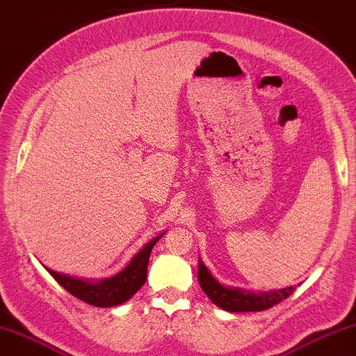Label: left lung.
Listing matches in <instances>:
<instances>
[{
    "label": "left lung",
    "instance_id": "1",
    "mask_svg": "<svg viewBox=\"0 0 356 356\" xmlns=\"http://www.w3.org/2000/svg\"><path fill=\"white\" fill-rule=\"evenodd\" d=\"M198 282L202 291L211 298V301L220 309L227 312H259L275 306L280 301L289 298L295 286H286L280 290H269V291H247L242 289H233L227 286L213 277L211 270L207 269L204 261L198 259Z\"/></svg>",
    "mask_w": 356,
    "mask_h": 356
}]
</instances>
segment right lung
Segmentation results:
<instances>
[{
    "label": "right lung",
    "instance_id": "1",
    "mask_svg": "<svg viewBox=\"0 0 356 356\" xmlns=\"http://www.w3.org/2000/svg\"><path fill=\"white\" fill-rule=\"evenodd\" d=\"M163 234L149 241L147 244L131 258V261L127 264V268H123L120 273L112 275V277H106L101 280H88L56 273V270H52L46 266L44 268L47 269V273L52 275L66 291H70L72 296L77 298V300L92 304V306L97 307L118 306V304L127 302L129 298L145 284L150 252L154 249L156 242L160 241Z\"/></svg>",
    "mask_w": 356,
    "mask_h": 356
}]
</instances>
